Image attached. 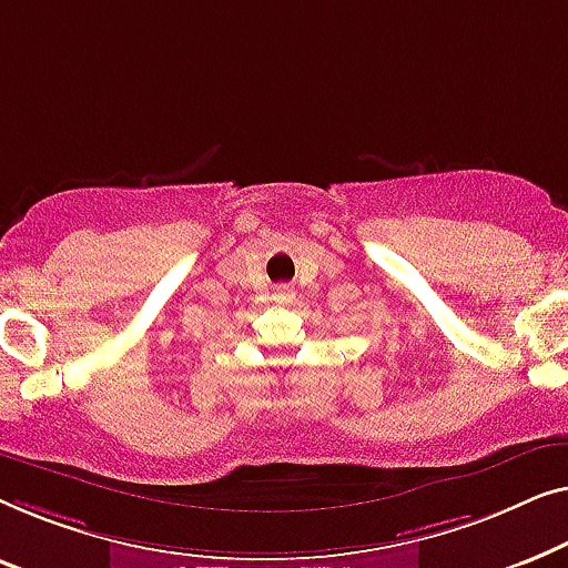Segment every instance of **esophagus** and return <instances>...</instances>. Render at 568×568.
I'll use <instances>...</instances> for the list:
<instances>
[{
	"mask_svg": "<svg viewBox=\"0 0 568 568\" xmlns=\"http://www.w3.org/2000/svg\"><path fill=\"white\" fill-rule=\"evenodd\" d=\"M275 298L281 301V303H287L293 298V287L291 285H277L275 287Z\"/></svg>",
	"mask_w": 568,
	"mask_h": 568,
	"instance_id": "obj_1",
	"label": "esophagus"
}]
</instances>
